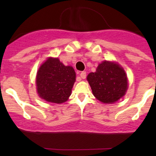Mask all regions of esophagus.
<instances>
[{
	"mask_svg": "<svg viewBox=\"0 0 156 156\" xmlns=\"http://www.w3.org/2000/svg\"><path fill=\"white\" fill-rule=\"evenodd\" d=\"M80 76H81V78L84 79V78H86V76H87V74H86V72H81V74H80Z\"/></svg>",
	"mask_w": 156,
	"mask_h": 156,
	"instance_id": "34e87169",
	"label": "esophagus"
}]
</instances>
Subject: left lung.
Here are the masks:
<instances>
[{
  "mask_svg": "<svg viewBox=\"0 0 156 156\" xmlns=\"http://www.w3.org/2000/svg\"><path fill=\"white\" fill-rule=\"evenodd\" d=\"M87 80L93 94L103 103H114L124 97L127 90V78L124 69L115 62L103 61Z\"/></svg>",
  "mask_w": 156,
  "mask_h": 156,
  "instance_id": "obj_1",
  "label": "left lung"
}]
</instances>
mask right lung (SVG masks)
<instances>
[{
    "label": "right lung",
    "instance_id": "add662e5",
    "mask_svg": "<svg viewBox=\"0 0 156 156\" xmlns=\"http://www.w3.org/2000/svg\"><path fill=\"white\" fill-rule=\"evenodd\" d=\"M75 78V72L72 66H65L58 58L49 57L37 72L38 96L50 103H64L70 97Z\"/></svg>",
    "mask_w": 156,
    "mask_h": 156
}]
</instances>
